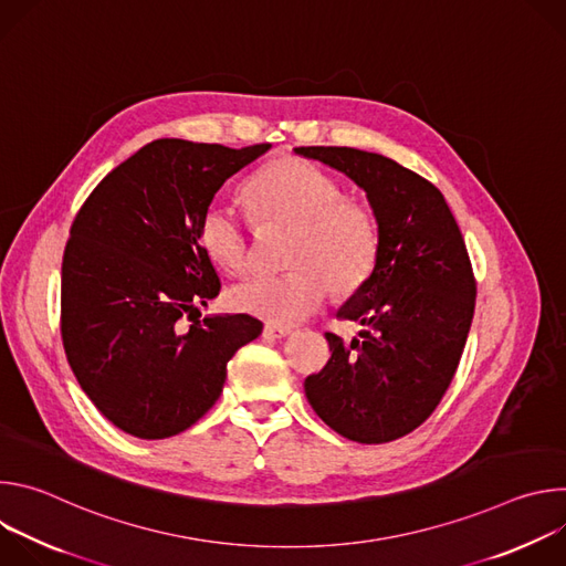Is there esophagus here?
<instances>
[{
	"instance_id": "34e87169",
	"label": "esophagus",
	"mask_w": 566,
	"mask_h": 566,
	"mask_svg": "<svg viewBox=\"0 0 566 566\" xmlns=\"http://www.w3.org/2000/svg\"><path fill=\"white\" fill-rule=\"evenodd\" d=\"M262 336H264V338H273V340H280V338H286V336H291V329L266 325V327H264V332H262Z\"/></svg>"
}]
</instances>
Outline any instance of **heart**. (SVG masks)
Returning a JSON list of instances; mask_svg holds the SVG:
<instances>
[{
	"label": "heart",
	"instance_id": "1",
	"mask_svg": "<svg viewBox=\"0 0 566 566\" xmlns=\"http://www.w3.org/2000/svg\"><path fill=\"white\" fill-rule=\"evenodd\" d=\"M244 197L253 217L291 226L280 275H255L230 291V304L273 327H295L336 295L356 293L374 273L380 255V223L374 208L343 195V186L304 158L284 156L260 168ZM206 255L226 273L239 275L251 262L247 223L221 201H210L199 219Z\"/></svg>",
	"mask_w": 566,
	"mask_h": 566
}]
</instances>
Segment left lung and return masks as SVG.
I'll list each match as a JSON object with an SVG mask.
<instances>
[{"mask_svg":"<svg viewBox=\"0 0 566 566\" xmlns=\"http://www.w3.org/2000/svg\"><path fill=\"white\" fill-rule=\"evenodd\" d=\"M295 154L345 172L380 223L376 269L338 311L365 327L360 340L325 334L332 358L304 380L306 398L345 439L406 437L437 410L465 347L476 295L465 241L443 195L396 160L354 147Z\"/></svg>","mask_w":566,"mask_h":566,"instance_id":"8db88e82","label":"left lung"}]
</instances>
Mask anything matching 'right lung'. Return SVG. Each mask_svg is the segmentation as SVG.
Instances as JSON below:
<instances>
[{"mask_svg": "<svg viewBox=\"0 0 566 566\" xmlns=\"http://www.w3.org/2000/svg\"><path fill=\"white\" fill-rule=\"evenodd\" d=\"M271 143L158 138L114 168L77 210L62 258L60 332L94 406L123 432L168 439L217 402L228 360L262 334L247 313L184 317L217 297L199 219Z\"/></svg>", "mask_w": 566, "mask_h": 566, "instance_id": "1", "label": "right lung"}]
</instances>
